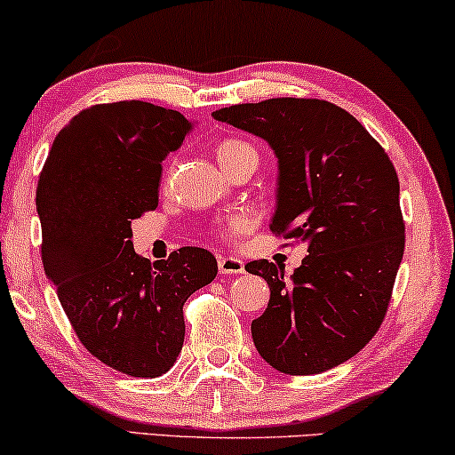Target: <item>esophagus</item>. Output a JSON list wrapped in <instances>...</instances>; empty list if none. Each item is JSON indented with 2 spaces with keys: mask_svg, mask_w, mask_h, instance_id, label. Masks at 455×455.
Wrapping results in <instances>:
<instances>
[{
  "mask_svg": "<svg viewBox=\"0 0 455 455\" xmlns=\"http://www.w3.org/2000/svg\"><path fill=\"white\" fill-rule=\"evenodd\" d=\"M219 270H220V274H227V276H235V274L245 272V264H243V259H239V258L225 255V258L219 259Z\"/></svg>",
  "mask_w": 455,
  "mask_h": 455,
  "instance_id": "1",
  "label": "esophagus"
}]
</instances>
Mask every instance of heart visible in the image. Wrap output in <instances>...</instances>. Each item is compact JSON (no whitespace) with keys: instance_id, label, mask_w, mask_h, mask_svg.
<instances>
[{"instance_id":"heart-1","label":"heart","mask_w":455,"mask_h":455,"mask_svg":"<svg viewBox=\"0 0 455 455\" xmlns=\"http://www.w3.org/2000/svg\"><path fill=\"white\" fill-rule=\"evenodd\" d=\"M251 152H255V148H251V146H249L247 142H243V140H233V138L222 140V142L216 146V156H219L222 169L228 166L230 163L239 161L241 156L251 155ZM255 155H258V152H255ZM245 227H247L245 219H233V220L227 222V227L222 230H225V235H236L239 230H243Z\"/></svg>"}]
</instances>
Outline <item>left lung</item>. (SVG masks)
Instances as JSON below:
<instances>
[{"mask_svg":"<svg viewBox=\"0 0 455 455\" xmlns=\"http://www.w3.org/2000/svg\"><path fill=\"white\" fill-rule=\"evenodd\" d=\"M212 117L266 140L278 158L270 230L307 243L300 266L249 261L270 286L251 322L258 353L286 375H313L355 356L386 317L404 255L400 181L386 150L344 108L270 99Z\"/></svg>","mask_w":455,"mask_h":455,"instance_id":"1","label":"left lung"}]
</instances>
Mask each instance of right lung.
I'll use <instances>...</instances> for the list:
<instances>
[{
    "label": "right lung",
    "mask_w": 455,
    "mask_h": 455,
    "mask_svg": "<svg viewBox=\"0 0 455 455\" xmlns=\"http://www.w3.org/2000/svg\"><path fill=\"white\" fill-rule=\"evenodd\" d=\"M194 124L172 108L119 100L57 133L36 185L41 258L80 342L132 377H158L183 348V305L216 278L214 255L133 251L132 220L158 206L163 161Z\"/></svg>",
    "instance_id": "obj_1"
}]
</instances>
